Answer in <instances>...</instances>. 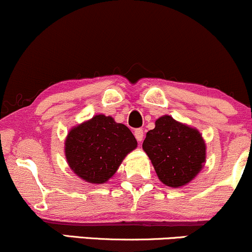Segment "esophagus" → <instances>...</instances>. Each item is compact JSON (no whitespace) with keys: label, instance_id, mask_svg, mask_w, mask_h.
I'll return each mask as SVG.
<instances>
[{"label":"esophagus","instance_id":"obj_1","mask_svg":"<svg viewBox=\"0 0 252 252\" xmlns=\"http://www.w3.org/2000/svg\"><path fill=\"white\" fill-rule=\"evenodd\" d=\"M134 135H135L136 140H137L138 142H141V141L143 140V136H144L143 129H141V128H137V129H135V131H134Z\"/></svg>","mask_w":252,"mask_h":252}]
</instances>
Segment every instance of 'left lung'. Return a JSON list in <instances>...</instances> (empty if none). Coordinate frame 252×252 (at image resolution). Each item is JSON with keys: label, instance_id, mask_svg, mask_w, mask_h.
<instances>
[{"label": "left lung", "instance_id": "obj_1", "mask_svg": "<svg viewBox=\"0 0 252 252\" xmlns=\"http://www.w3.org/2000/svg\"><path fill=\"white\" fill-rule=\"evenodd\" d=\"M156 174L164 185L180 187L200 172L206 147L198 130L162 116L147 132L142 144Z\"/></svg>", "mask_w": 252, "mask_h": 252}]
</instances>
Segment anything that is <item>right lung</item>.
<instances>
[{"mask_svg": "<svg viewBox=\"0 0 252 252\" xmlns=\"http://www.w3.org/2000/svg\"><path fill=\"white\" fill-rule=\"evenodd\" d=\"M137 146L124 124L97 115L70 131L65 142L68 166L78 176L92 184L108 181L128 153Z\"/></svg>", "mask_w": 252, "mask_h": 252, "instance_id": "1", "label": "right lung"}]
</instances>
